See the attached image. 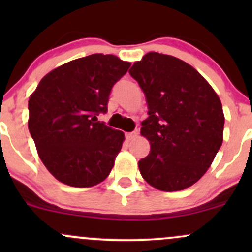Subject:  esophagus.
<instances>
[{
    "label": "esophagus",
    "instance_id": "34e87169",
    "mask_svg": "<svg viewBox=\"0 0 252 252\" xmlns=\"http://www.w3.org/2000/svg\"><path fill=\"white\" fill-rule=\"evenodd\" d=\"M137 135H138V131L137 130H135V131H131V132H126V138L128 141H131V140H134L135 137H137Z\"/></svg>",
    "mask_w": 252,
    "mask_h": 252
}]
</instances>
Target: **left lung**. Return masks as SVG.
I'll list each match as a JSON object with an SVG mask.
<instances>
[{"instance_id": "left-lung-1", "label": "left lung", "mask_w": 252, "mask_h": 252, "mask_svg": "<svg viewBox=\"0 0 252 252\" xmlns=\"http://www.w3.org/2000/svg\"><path fill=\"white\" fill-rule=\"evenodd\" d=\"M129 73L148 103L141 135L150 153L138 161L141 175L163 192L192 186L222 143L225 118L218 94L192 66L167 54L147 53Z\"/></svg>"}]
</instances>
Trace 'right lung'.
Returning <instances> with one entry per match:
<instances>
[{
    "label": "right lung",
    "instance_id": "obj_1",
    "mask_svg": "<svg viewBox=\"0 0 252 252\" xmlns=\"http://www.w3.org/2000/svg\"><path fill=\"white\" fill-rule=\"evenodd\" d=\"M130 63L112 54L79 58L46 74L28 100V129L57 180L92 187L108 178L124 134L98 121Z\"/></svg>",
    "mask_w": 252,
    "mask_h": 252
}]
</instances>
